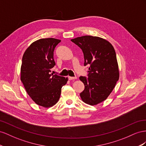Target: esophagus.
Segmentation results:
<instances>
[{
	"label": "esophagus",
	"mask_w": 146,
	"mask_h": 146,
	"mask_svg": "<svg viewBox=\"0 0 146 146\" xmlns=\"http://www.w3.org/2000/svg\"><path fill=\"white\" fill-rule=\"evenodd\" d=\"M68 80H76V79H77V77L74 76V77H72V76H68Z\"/></svg>",
	"instance_id": "1"
}]
</instances>
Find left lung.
Listing matches in <instances>:
<instances>
[{
    "label": "left lung",
    "instance_id": "8db88e82",
    "mask_svg": "<svg viewBox=\"0 0 146 146\" xmlns=\"http://www.w3.org/2000/svg\"><path fill=\"white\" fill-rule=\"evenodd\" d=\"M71 41L82 49L84 66H89L87 77H80L85 86L80 97L87 104L97 105L105 100L119 80L115 50L109 41L98 36L86 35Z\"/></svg>",
    "mask_w": 146,
    "mask_h": 146
}]
</instances>
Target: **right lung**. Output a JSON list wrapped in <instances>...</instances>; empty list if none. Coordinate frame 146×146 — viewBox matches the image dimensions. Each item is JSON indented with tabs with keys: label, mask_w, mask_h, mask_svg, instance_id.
Instances as JSON below:
<instances>
[{
	"label": "right lung",
	"mask_w": 146,
	"mask_h": 146,
	"mask_svg": "<svg viewBox=\"0 0 146 146\" xmlns=\"http://www.w3.org/2000/svg\"><path fill=\"white\" fill-rule=\"evenodd\" d=\"M61 40L42 38L32 43L25 51L21 68V80L27 94L37 105L45 108L54 105L60 96L61 89L68 78L54 74L56 65L54 51Z\"/></svg>",
	"instance_id": "add662e5"
}]
</instances>
